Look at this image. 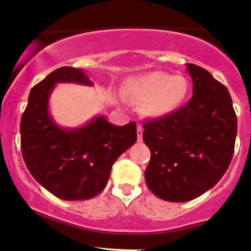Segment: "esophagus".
Wrapping results in <instances>:
<instances>
[{"label": "esophagus", "mask_w": 251, "mask_h": 251, "mask_svg": "<svg viewBox=\"0 0 251 251\" xmlns=\"http://www.w3.org/2000/svg\"><path fill=\"white\" fill-rule=\"evenodd\" d=\"M137 139H138V142H142V139H143V128L139 125L137 126Z\"/></svg>", "instance_id": "1"}]
</instances>
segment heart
Returning a JSON list of instances; mask_svg holds the SVG:
<instances>
[{"instance_id":"heart-1","label":"heart","mask_w":251,"mask_h":251,"mask_svg":"<svg viewBox=\"0 0 251 251\" xmlns=\"http://www.w3.org/2000/svg\"><path fill=\"white\" fill-rule=\"evenodd\" d=\"M189 80L183 75H171L163 71H152L126 81L125 91L137 101L144 102L148 117L161 118L171 114L186 99Z\"/></svg>"}]
</instances>
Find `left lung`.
<instances>
[{
    "label": "left lung",
    "instance_id": "8db88e82",
    "mask_svg": "<svg viewBox=\"0 0 251 251\" xmlns=\"http://www.w3.org/2000/svg\"><path fill=\"white\" fill-rule=\"evenodd\" d=\"M192 97L183 107L143 124L150 149L144 176L155 196L186 202L223 178L233 156L237 117L227 88L204 68L188 63Z\"/></svg>",
    "mask_w": 251,
    "mask_h": 251
}]
</instances>
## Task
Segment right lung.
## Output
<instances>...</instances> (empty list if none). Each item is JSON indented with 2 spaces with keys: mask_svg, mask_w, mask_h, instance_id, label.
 Listing matches in <instances>:
<instances>
[{
  "mask_svg": "<svg viewBox=\"0 0 251 251\" xmlns=\"http://www.w3.org/2000/svg\"><path fill=\"white\" fill-rule=\"evenodd\" d=\"M56 83L92 85L83 70L61 67L31 89L20 121L24 161L54 196L65 201L92 199L107 185L115 160L136 143V123L115 126L100 115L83 127L61 128L48 108Z\"/></svg>",
  "mask_w": 251,
  "mask_h": 251,
  "instance_id": "right-lung-1",
  "label": "right lung"
}]
</instances>
